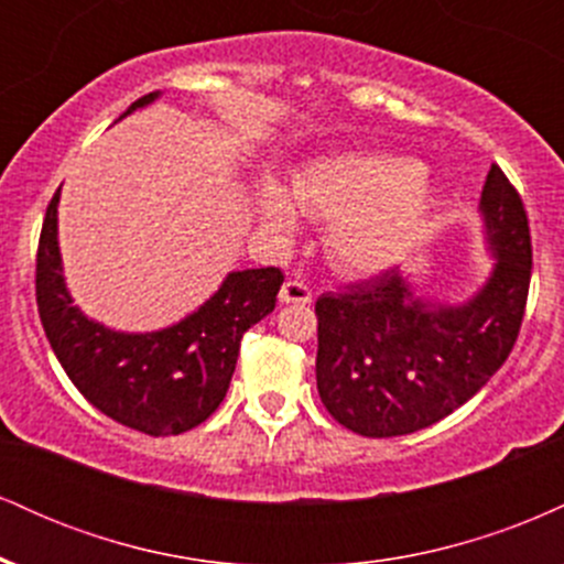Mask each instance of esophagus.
Instances as JSON below:
<instances>
[{"mask_svg": "<svg viewBox=\"0 0 564 564\" xmlns=\"http://www.w3.org/2000/svg\"><path fill=\"white\" fill-rule=\"evenodd\" d=\"M278 300H281L283 304H310L313 302V291L304 286L302 281H286L281 286Z\"/></svg>", "mask_w": 564, "mask_h": 564, "instance_id": "esophagus-1", "label": "esophagus"}]
</instances>
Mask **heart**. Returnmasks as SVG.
I'll return each instance as SVG.
<instances>
[{
	"instance_id": "heart-1",
	"label": "heart",
	"mask_w": 564,
	"mask_h": 564,
	"mask_svg": "<svg viewBox=\"0 0 564 564\" xmlns=\"http://www.w3.org/2000/svg\"><path fill=\"white\" fill-rule=\"evenodd\" d=\"M294 198L268 180L257 209L264 228L289 232L296 206L326 219V251L347 273H379L416 246L435 209V180L419 161L394 153L318 159L294 177Z\"/></svg>"
}]
</instances>
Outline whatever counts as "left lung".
Instances as JSON below:
<instances>
[{
    "mask_svg": "<svg viewBox=\"0 0 564 564\" xmlns=\"http://www.w3.org/2000/svg\"><path fill=\"white\" fill-rule=\"evenodd\" d=\"M488 281L469 300H424L398 270L315 302L323 405L364 437L432 426L467 403L509 358L525 315L530 228L520 193L490 166L480 196Z\"/></svg>",
    "mask_w": 564,
    "mask_h": 564,
    "instance_id": "obj_1",
    "label": "left lung"
}]
</instances>
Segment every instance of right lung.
<instances>
[{"label":"right lung","instance_id":"obj_1","mask_svg":"<svg viewBox=\"0 0 564 564\" xmlns=\"http://www.w3.org/2000/svg\"><path fill=\"white\" fill-rule=\"evenodd\" d=\"M159 95H142L121 119ZM57 200L61 187L39 236L36 304L63 371L97 411L129 430L164 437L206 422L228 392L243 334L275 310L281 270L228 273L196 313L161 332H113L70 300L57 246Z\"/></svg>","mask_w":564,"mask_h":564}]
</instances>
